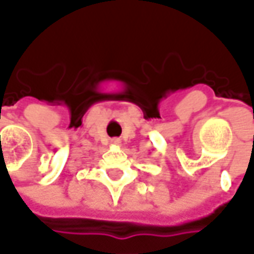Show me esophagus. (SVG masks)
<instances>
[{"instance_id":"esophagus-1","label":"esophagus","mask_w":254,"mask_h":254,"mask_svg":"<svg viewBox=\"0 0 254 254\" xmlns=\"http://www.w3.org/2000/svg\"><path fill=\"white\" fill-rule=\"evenodd\" d=\"M113 142H114V144H119V140H114Z\"/></svg>"}]
</instances>
